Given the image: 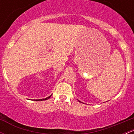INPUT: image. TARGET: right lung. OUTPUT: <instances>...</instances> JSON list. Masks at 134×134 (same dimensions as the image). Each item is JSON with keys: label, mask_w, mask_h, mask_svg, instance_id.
<instances>
[{"label": "right lung", "mask_w": 134, "mask_h": 134, "mask_svg": "<svg viewBox=\"0 0 134 134\" xmlns=\"http://www.w3.org/2000/svg\"><path fill=\"white\" fill-rule=\"evenodd\" d=\"M51 97V95L50 96V97H47V98H43V99H40V100H37V101H40V100H45L48 99V98H49L50 97Z\"/></svg>", "instance_id": "right-lung-1"}]
</instances>
